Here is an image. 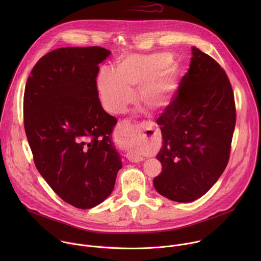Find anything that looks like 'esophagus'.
<instances>
[{
    "mask_svg": "<svg viewBox=\"0 0 261 261\" xmlns=\"http://www.w3.org/2000/svg\"><path fill=\"white\" fill-rule=\"evenodd\" d=\"M130 129H131V124L127 120H124L119 124V126L115 132V139L119 144L123 145L129 140V138L131 137ZM139 129L144 131L147 129V126L145 124H141V125H139ZM126 157L130 162H133V163H137V162H140L143 160V157L135 151L127 152Z\"/></svg>",
    "mask_w": 261,
    "mask_h": 261,
    "instance_id": "esophagus-1",
    "label": "esophagus"
}]
</instances>
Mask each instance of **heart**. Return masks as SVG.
<instances>
[{"instance_id":"heart-1","label":"heart","mask_w":261,"mask_h":261,"mask_svg":"<svg viewBox=\"0 0 261 261\" xmlns=\"http://www.w3.org/2000/svg\"><path fill=\"white\" fill-rule=\"evenodd\" d=\"M168 62L166 54L128 55L117 62L115 71L103 69L97 87L105 109L123 113L134 100L132 89H140L139 99L147 108L161 110L168 106L177 87L175 68L167 65Z\"/></svg>"}]
</instances>
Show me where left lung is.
<instances>
[{"instance_id":"left-lung-1","label":"left lung","mask_w":261,"mask_h":261,"mask_svg":"<svg viewBox=\"0 0 261 261\" xmlns=\"http://www.w3.org/2000/svg\"><path fill=\"white\" fill-rule=\"evenodd\" d=\"M190 67L177 94L157 120L163 142L155 189L177 202L205 194L227 166L236 127V103L227 74L192 47Z\"/></svg>"}]
</instances>
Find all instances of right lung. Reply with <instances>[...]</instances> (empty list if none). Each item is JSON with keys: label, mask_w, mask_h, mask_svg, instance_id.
<instances>
[{"label": "right lung", "mask_w": 261, "mask_h": 261, "mask_svg": "<svg viewBox=\"0 0 261 261\" xmlns=\"http://www.w3.org/2000/svg\"><path fill=\"white\" fill-rule=\"evenodd\" d=\"M109 55L99 46L55 49L25 84L23 124L36 168L77 208L105 200L122 168L111 139L117 119L104 111L97 90L98 65Z\"/></svg>", "instance_id": "1"}]
</instances>
